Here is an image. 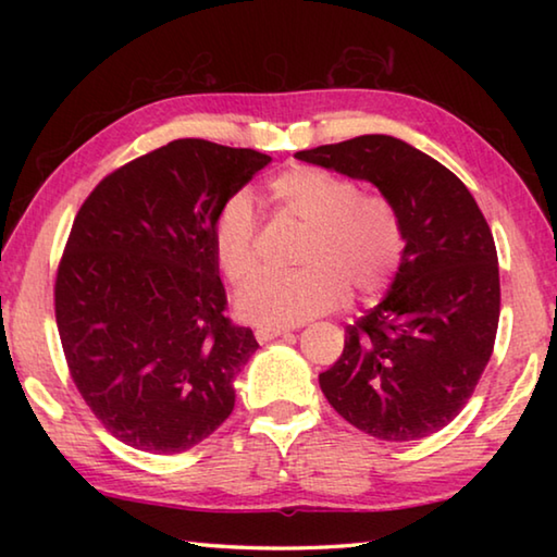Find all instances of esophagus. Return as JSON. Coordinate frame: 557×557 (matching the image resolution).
I'll list each match as a JSON object with an SVG mask.
<instances>
[{"label": "esophagus", "mask_w": 557, "mask_h": 557, "mask_svg": "<svg viewBox=\"0 0 557 557\" xmlns=\"http://www.w3.org/2000/svg\"><path fill=\"white\" fill-rule=\"evenodd\" d=\"M289 329L287 326H258L256 329V338L260 344H268V342H272V338H277V336H282V334H287Z\"/></svg>", "instance_id": "obj_1"}]
</instances>
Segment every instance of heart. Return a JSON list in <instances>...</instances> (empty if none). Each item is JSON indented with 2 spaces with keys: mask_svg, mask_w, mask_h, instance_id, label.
I'll use <instances>...</instances> for the list:
<instances>
[{
  "mask_svg": "<svg viewBox=\"0 0 557 557\" xmlns=\"http://www.w3.org/2000/svg\"><path fill=\"white\" fill-rule=\"evenodd\" d=\"M270 201L309 225L295 270H265L240 289L235 312L262 326H292L342 305L346 289L375 297L391 287L405 250L395 206L363 194L354 178L295 164L268 184ZM213 250L235 285L258 270V213L250 194L235 191L213 215Z\"/></svg>",
  "mask_w": 557,
  "mask_h": 557,
  "instance_id": "heart-1",
  "label": "heart"
}]
</instances>
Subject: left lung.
I'll use <instances>...</instances> for the list:
<instances>
[{
  "label": "left lung",
  "instance_id": "left-lung-1",
  "mask_svg": "<svg viewBox=\"0 0 557 557\" xmlns=\"http://www.w3.org/2000/svg\"><path fill=\"white\" fill-rule=\"evenodd\" d=\"M295 157L379 186L405 235L388 295L346 326L344 354L319 373L322 393L366 435L428 437L465 408L494 351L502 287L492 228L469 188L403 139L361 135Z\"/></svg>",
  "mask_w": 557,
  "mask_h": 557
}]
</instances>
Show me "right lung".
Returning a JSON list of instances; mask_svg holds the SVG:
<instances>
[{
  "label": "right lung",
  "mask_w": 557,
  "mask_h": 557,
  "mask_svg": "<svg viewBox=\"0 0 557 557\" xmlns=\"http://www.w3.org/2000/svg\"><path fill=\"white\" fill-rule=\"evenodd\" d=\"M270 164L256 149L174 139L92 188L55 275V324L75 388L112 437L176 455L233 412L256 354L225 317L213 215Z\"/></svg>",
  "instance_id": "1"
}]
</instances>
